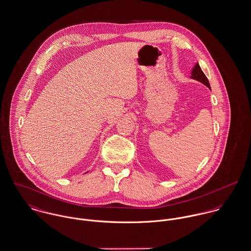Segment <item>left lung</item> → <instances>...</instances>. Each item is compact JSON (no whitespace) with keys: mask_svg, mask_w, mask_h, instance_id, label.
Listing matches in <instances>:
<instances>
[{"mask_svg":"<svg viewBox=\"0 0 251 251\" xmlns=\"http://www.w3.org/2000/svg\"><path fill=\"white\" fill-rule=\"evenodd\" d=\"M191 77H192L193 79H196V80L201 82L202 84L206 85L209 89H211V86H210V83H209V81H208V78L206 77L204 73L202 72V70L201 68V66L199 65V63H197V64L194 66L193 70H192V75H191Z\"/></svg>","mask_w":251,"mask_h":251,"instance_id":"8db88e82","label":"left lung"}]
</instances>
